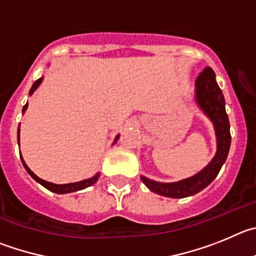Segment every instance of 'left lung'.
<instances>
[{"label": "left lung", "instance_id": "8db88e82", "mask_svg": "<svg viewBox=\"0 0 256 256\" xmlns=\"http://www.w3.org/2000/svg\"><path fill=\"white\" fill-rule=\"evenodd\" d=\"M195 103L200 111L213 124L217 152L210 162L194 176L180 180L176 182H158L148 177L142 176V181L150 191L167 198H188L198 194L217 177L223 163L227 160L231 145L228 116L226 114V102L222 90L216 82V74L210 68H206L199 74L195 82Z\"/></svg>", "mask_w": 256, "mask_h": 256}]
</instances>
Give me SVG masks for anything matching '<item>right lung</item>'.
<instances>
[{"instance_id":"right-lung-1","label":"right lung","mask_w":256,"mask_h":256,"mask_svg":"<svg viewBox=\"0 0 256 256\" xmlns=\"http://www.w3.org/2000/svg\"><path fill=\"white\" fill-rule=\"evenodd\" d=\"M42 82H43V78H40V79H38L36 82H34L33 85H32L30 90H29V96H32V94H33L34 92H36V89H38V86L40 84H42ZM26 108H28V103L24 106V107H22V114H24V112L26 111ZM118 138H120V135H117L116 139H114V144L117 142V140H118ZM18 142H19V145H20V125H19V128H18ZM20 158H22V166H24V168H25V170H26L28 174H30V176L33 177L34 180H36V182L40 184V185H42V186H44V188H47V190L52 191V192H56V194H68V192H75V191H79V190H82V188H89V186H92V185H93V184H96V181H98V178H100V172H98V174H96L93 177H90V178L82 180V181H78V182L62 184V185H58V184L48 182V181H44V180L39 178V177L36 176V174H34L33 171H32L30 168L28 167L26 163H25V160H22V156H20Z\"/></svg>"}]
</instances>
